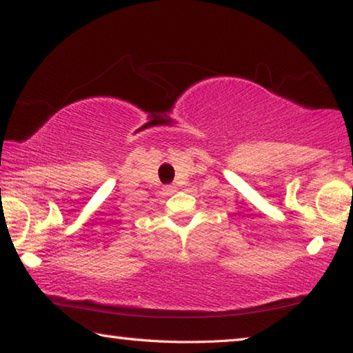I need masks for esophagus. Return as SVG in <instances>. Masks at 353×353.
I'll list each match as a JSON object with an SVG mask.
<instances>
[{"instance_id":"1","label":"esophagus","mask_w":353,"mask_h":353,"mask_svg":"<svg viewBox=\"0 0 353 353\" xmlns=\"http://www.w3.org/2000/svg\"><path fill=\"white\" fill-rule=\"evenodd\" d=\"M176 187H174V185H165V187H163V194L165 196H171V194H174L176 193Z\"/></svg>"}]
</instances>
